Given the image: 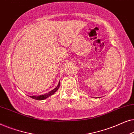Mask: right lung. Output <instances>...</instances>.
I'll list each match as a JSON object with an SVG mask.
<instances>
[{"label": "right lung", "instance_id": "add662e5", "mask_svg": "<svg viewBox=\"0 0 134 134\" xmlns=\"http://www.w3.org/2000/svg\"><path fill=\"white\" fill-rule=\"evenodd\" d=\"M60 87V82L59 83H58L57 87L56 88H55L54 90H52V91H51L50 92L46 93V94H44L43 95H40V96H30V97L31 98H33V99H36V100H43V99H46L47 98H48L49 96H51V95H52L54 93H55L57 91V90Z\"/></svg>", "mask_w": 134, "mask_h": 134}]
</instances>
